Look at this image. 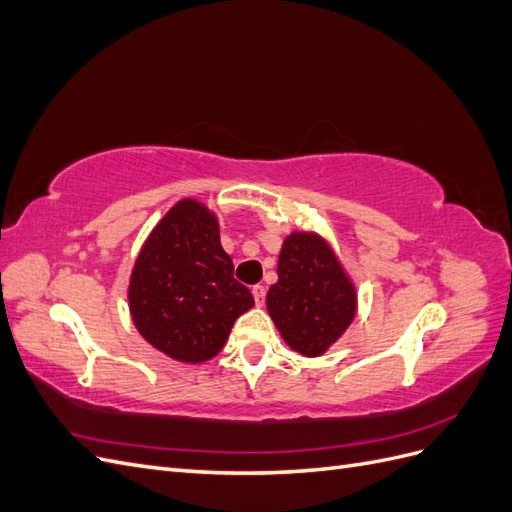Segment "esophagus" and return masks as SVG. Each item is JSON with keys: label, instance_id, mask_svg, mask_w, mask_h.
<instances>
[{"label": "esophagus", "instance_id": "esophagus-1", "mask_svg": "<svg viewBox=\"0 0 512 512\" xmlns=\"http://www.w3.org/2000/svg\"><path fill=\"white\" fill-rule=\"evenodd\" d=\"M252 294H254V301H256L258 307L265 305V297H267L265 286H254V288H252Z\"/></svg>", "mask_w": 512, "mask_h": 512}]
</instances>
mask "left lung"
<instances>
[{
    "instance_id": "8db88e82",
    "label": "left lung",
    "mask_w": 512,
    "mask_h": 512,
    "mask_svg": "<svg viewBox=\"0 0 512 512\" xmlns=\"http://www.w3.org/2000/svg\"><path fill=\"white\" fill-rule=\"evenodd\" d=\"M356 305V286L331 243L314 230H292L267 292V312L284 342L307 359L322 356L348 331Z\"/></svg>"
}]
</instances>
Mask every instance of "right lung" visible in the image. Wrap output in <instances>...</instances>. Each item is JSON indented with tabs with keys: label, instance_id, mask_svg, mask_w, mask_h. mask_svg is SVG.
<instances>
[{
	"label": "right lung",
	"instance_id": "right-lung-1",
	"mask_svg": "<svg viewBox=\"0 0 512 512\" xmlns=\"http://www.w3.org/2000/svg\"><path fill=\"white\" fill-rule=\"evenodd\" d=\"M232 271L218 213L196 198L177 200L134 260L128 307L136 331L168 359L211 361L235 320L254 307Z\"/></svg>",
	"mask_w": 512,
	"mask_h": 512
}]
</instances>
